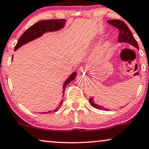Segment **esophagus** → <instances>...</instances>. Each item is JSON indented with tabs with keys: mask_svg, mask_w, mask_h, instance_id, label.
Segmentation results:
<instances>
[{
	"mask_svg": "<svg viewBox=\"0 0 149 149\" xmlns=\"http://www.w3.org/2000/svg\"><path fill=\"white\" fill-rule=\"evenodd\" d=\"M85 73H86V72H85V70H84V67H80V68L78 69V73L79 76H84Z\"/></svg>",
	"mask_w": 149,
	"mask_h": 149,
	"instance_id": "1",
	"label": "esophagus"
}]
</instances>
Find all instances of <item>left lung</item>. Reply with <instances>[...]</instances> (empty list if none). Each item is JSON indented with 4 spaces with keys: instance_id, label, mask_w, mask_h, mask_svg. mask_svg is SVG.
<instances>
[{
    "instance_id": "obj_1",
    "label": "left lung",
    "mask_w": 149,
    "mask_h": 149,
    "mask_svg": "<svg viewBox=\"0 0 149 149\" xmlns=\"http://www.w3.org/2000/svg\"><path fill=\"white\" fill-rule=\"evenodd\" d=\"M108 23L112 25L113 26L116 27L118 30L119 33H118V39L120 43H128L138 49V43H137V41L135 39L134 36H133L132 32H131L130 29H129L128 26L124 22L120 20V19H111V20L108 21ZM89 102H90L91 106L95 108L99 109V110H108V109H106V108H104L103 106H98V105L95 104L93 97L89 99Z\"/></svg>"
}]
</instances>
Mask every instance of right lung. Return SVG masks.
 Returning a JSON list of instances; mask_svg holds the SVG:
<instances>
[{"label":"right lung","instance_id":"obj_1","mask_svg":"<svg viewBox=\"0 0 149 149\" xmlns=\"http://www.w3.org/2000/svg\"><path fill=\"white\" fill-rule=\"evenodd\" d=\"M65 23V19H48V20H42L39 21L38 22L35 23L31 27H29L24 33L22 35V36L19 37L17 41L16 45L15 46V50L18 49L19 47L23 45L25 43H26L29 41L34 40L35 39L38 38L40 36H41L43 33L45 32H51L54 31H58L64 26V24ZM76 76V72H73L70 76L69 77L68 79L65 81L64 84H63V93L66 88L67 85L70 83L71 81L74 80ZM63 101H61L60 103V106L62 104ZM58 110V108L54 111H48L46 112H43L45 114V113H52L53 112H56Z\"/></svg>","mask_w":149,"mask_h":149}]
</instances>
